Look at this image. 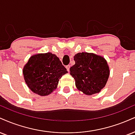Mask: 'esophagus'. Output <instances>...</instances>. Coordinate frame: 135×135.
I'll return each instance as SVG.
<instances>
[{"mask_svg":"<svg viewBox=\"0 0 135 135\" xmlns=\"http://www.w3.org/2000/svg\"><path fill=\"white\" fill-rule=\"evenodd\" d=\"M70 65H68L66 66V69L67 70L68 72H69L70 71Z\"/></svg>","mask_w":135,"mask_h":135,"instance_id":"1","label":"esophagus"}]
</instances>
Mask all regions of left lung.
<instances>
[{
	"mask_svg": "<svg viewBox=\"0 0 135 135\" xmlns=\"http://www.w3.org/2000/svg\"><path fill=\"white\" fill-rule=\"evenodd\" d=\"M74 60L75 64L71 66L70 72L77 89L86 95L99 92L109 76L106 60L102 56L87 52L76 54Z\"/></svg>",
	"mask_w": 135,
	"mask_h": 135,
	"instance_id": "left-lung-1",
	"label": "left lung"
}]
</instances>
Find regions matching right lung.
I'll list each match as a JSON object with an SVG mask.
<instances>
[{
    "label": "right lung",
    "instance_id": "add662e5",
    "mask_svg": "<svg viewBox=\"0 0 135 135\" xmlns=\"http://www.w3.org/2000/svg\"><path fill=\"white\" fill-rule=\"evenodd\" d=\"M22 72L29 88L44 96L56 89L59 79L67 71L56 55L46 53L32 56Z\"/></svg>",
    "mask_w": 135,
    "mask_h": 135
}]
</instances>
